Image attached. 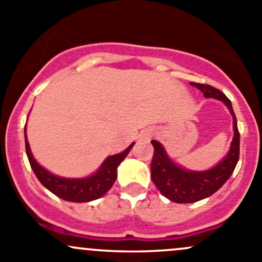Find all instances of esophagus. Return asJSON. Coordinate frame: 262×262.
I'll return each instance as SVG.
<instances>
[{"instance_id":"esophagus-1","label":"esophagus","mask_w":262,"mask_h":262,"mask_svg":"<svg viewBox=\"0 0 262 262\" xmlns=\"http://www.w3.org/2000/svg\"><path fill=\"white\" fill-rule=\"evenodd\" d=\"M152 137H153V132L152 130H145V132H143V133H142V138L143 139L149 140L150 138H152Z\"/></svg>"}]
</instances>
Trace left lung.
<instances>
[{
	"instance_id": "8db88e82",
	"label": "left lung",
	"mask_w": 262,
	"mask_h": 262,
	"mask_svg": "<svg viewBox=\"0 0 262 262\" xmlns=\"http://www.w3.org/2000/svg\"><path fill=\"white\" fill-rule=\"evenodd\" d=\"M191 85L200 89L206 98H216L224 101L233 117L235 136L227 156L216 167L206 172H191L176 166L168 158L163 147L157 140H152L154 148L152 163H150L152 181L164 197L176 203H193L210 197L214 192L219 191L225 182L231 177L240 158V132L230 99L221 90L211 85L200 84V82H191Z\"/></svg>"
}]
</instances>
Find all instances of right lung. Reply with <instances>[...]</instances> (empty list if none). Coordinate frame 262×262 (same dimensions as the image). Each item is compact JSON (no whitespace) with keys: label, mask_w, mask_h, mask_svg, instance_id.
I'll use <instances>...</instances> for the list:
<instances>
[{"label":"right lung","mask_w":262,"mask_h":262,"mask_svg":"<svg viewBox=\"0 0 262 262\" xmlns=\"http://www.w3.org/2000/svg\"><path fill=\"white\" fill-rule=\"evenodd\" d=\"M25 145H26V154L30 166L43 187H46L49 191L65 201L89 202V201H94L96 198L104 196L112 188L117 180V168L122 163L123 159L128 156L134 143H132L124 152L108 157L95 174H93L92 177L84 178V180H69V178L57 177L43 169L35 161L31 150H30L29 142L26 138V125H25Z\"/></svg>","instance_id":"right-lung-1"}]
</instances>
